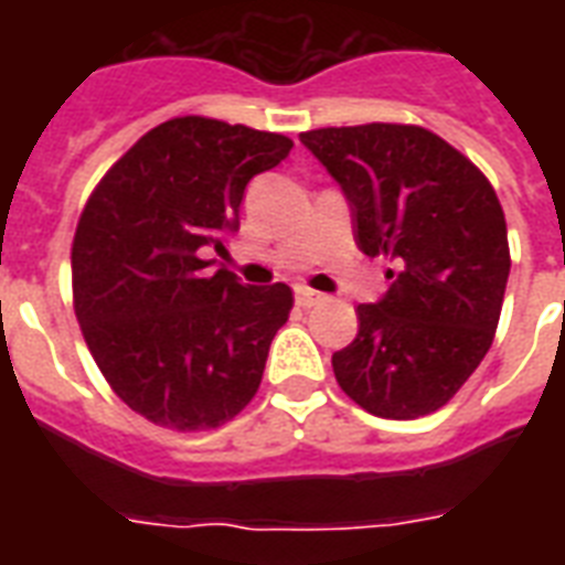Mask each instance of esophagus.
Returning a JSON list of instances; mask_svg holds the SVG:
<instances>
[{"instance_id": "obj_1", "label": "esophagus", "mask_w": 565, "mask_h": 565, "mask_svg": "<svg viewBox=\"0 0 565 565\" xmlns=\"http://www.w3.org/2000/svg\"><path fill=\"white\" fill-rule=\"evenodd\" d=\"M296 301H299L301 308H313L319 301H326V296L317 290H310V287H296Z\"/></svg>"}]
</instances>
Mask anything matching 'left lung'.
Wrapping results in <instances>:
<instances>
[{"mask_svg":"<svg viewBox=\"0 0 565 565\" xmlns=\"http://www.w3.org/2000/svg\"><path fill=\"white\" fill-rule=\"evenodd\" d=\"M301 143L349 195L363 255L393 287L358 308L334 352L337 384L381 419H419L469 381L499 328L510 275L508 222L490 179L422 126L317 128Z\"/></svg>","mask_w":565,"mask_h":565,"instance_id":"left-lung-1","label":"left lung"}]
</instances>
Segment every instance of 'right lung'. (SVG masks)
Wrapping results in <instances>:
<instances>
[{
	"label": "right lung",
	"instance_id": "1",
	"mask_svg": "<svg viewBox=\"0 0 565 565\" xmlns=\"http://www.w3.org/2000/svg\"><path fill=\"white\" fill-rule=\"evenodd\" d=\"M290 149V137L275 131L167 119L84 204L73 237L84 343L110 390L161 428H220L255 398L292 290L211 273L204 252L225 248L246 184Z\"/></svg>",
	"mask_w": 565,
	"mask_h": 565
}]
</instances>
